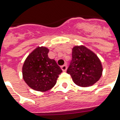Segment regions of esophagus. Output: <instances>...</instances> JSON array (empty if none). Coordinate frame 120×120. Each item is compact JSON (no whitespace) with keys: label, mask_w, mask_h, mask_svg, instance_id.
<instances>
[{"label":"esophagus","mask_w":120,"mask_h":120,"mask_svg":"<svg viewBox=\"0 0 120 120\" xmlns=\"http://www.w3.org/2000/svg\"><path fill=\"white\" fill-rule=\"evenodd\" d=\"M61 68H62V70H63V71H65L66 70H67V65H62V67H61Z\"/></svg>","instance_id":"esophagus-1"}]
</instances>
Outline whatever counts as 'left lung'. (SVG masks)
<instances>
[{
	"label": "left lung",
	"mask_w": 120,
	"mask_h": 120,
	"mask_svg": "<svg viewBox=\"0 0 120 120\" xmlns=\"http://www.w3.org/2000/svg\"><path fill=\"white\" fill-rule=\"evenodd\" d=\"M102 66L96 55L83 46L72 49V59L67 70L76 85L90 86L98 82L102 74Z\"/></svg>",
	"instance_id": "8db88e82"
}]
</instances>
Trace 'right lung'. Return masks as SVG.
<instances>
[{
	"mask_svg": "<svg viewBox=\"0 0 120 120\" xmlns=\"http://www.w3.org/2000/svg\"><path fill=\"white\" fill-rule=\"evenodd\" d=\"M49 52L45 47H37L27 56L22 67L24 81L37 91H45L53 87L62 72L56 62L49 58Z\"/></svg>",
	"mask_w": 120,
	"mask_h": 120,
	"instance_id": "1",
	"label": "right lung"
}]
</instances>
